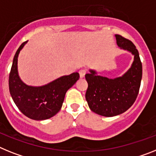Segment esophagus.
Segmentation results:
<instances>
[{"label":"esophagus","mask_w":156,"mask_h":156,"mask_svg":"<svg viewBox=\"0 0 156 156\" xmlns=\"http://www.w3.org/2000/svg\"><path fill=\"white\" fill-rule=\"evenodd\" d=\"M86 72H87V70H86V69H81V70H79L80 77H81V78H83V77H85Z\"/></svg>","instance_id":"34e87169"}]
</instances>
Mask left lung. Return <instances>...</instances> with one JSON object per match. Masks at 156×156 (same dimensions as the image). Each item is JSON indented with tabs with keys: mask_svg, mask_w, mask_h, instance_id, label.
<instances>
[{
	"mask_svg": "<svg viewBox=\"0 0 156 156\" xmlns=\"http://www.w3.org/2000/svg\"><path fill=\"white\" fill-rule=\"evenodd\" d=\"M117 44L132 52L134 61L123 76L115 79L97 75L94 70L86 74L88 82L86 99L92 112L105 117L125 112L137 97L142 78V63L136 46L131 41L115 34Z\"/></svg>",
	"mask_w": 156,
	"mask_h": 156,
	"instance_id": "1",
	"label": "left lung"
}]
</instances>
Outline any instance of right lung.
Instances as JSON below:
<instances>
[{
  "label": "right lung",
  "mask_w": 156,
  "mask_h": 156,
  "mask_svg": "<svg viewBox=\"0 0 156 156\" xmlns=\"http://www.w3.org/2000/svg\"><path fill=\"white\" fill-rule=\"evenodd\" d=\"M27 41L16 51L9 74L10 94L15 104L24 115L34 120H44L54 116L61 109L65 94L79 79L78 72L60 77L40 87L29 86L19 77L17 61L20 50Z\"/></svg>",
  "instance_id": "right-lung-1"
}]
</instances>
